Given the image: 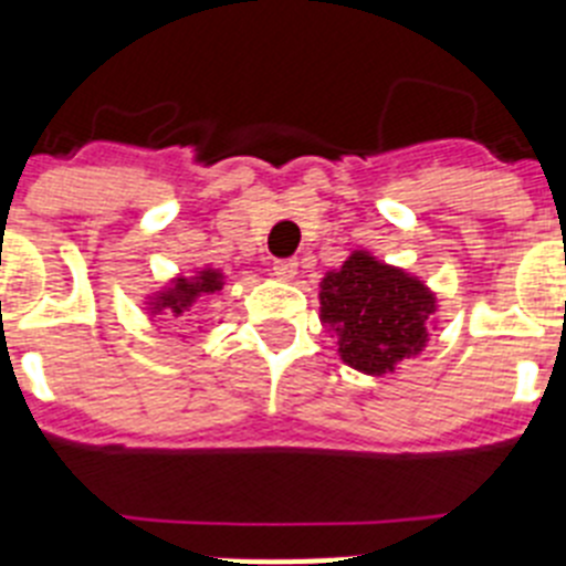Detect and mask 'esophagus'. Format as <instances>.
Wrapping results in <instances>:
<instances>
[{
	"label": "esophagus",
	"mask_w": 566,
	"mask_h": 566,
	"mask_svg": "<svg viewBox=\"0 0 566 566\" xmlns=\"http://www.w3.org/2000/svg\"><path fill=\"white\" fill-rule=\"evenodd\" d=\"M274 274H277L280 280H294L297 277V263H294V260H277V263H274Z\"/></svg>",
	"instance_id": "esophagus-1"
}]
</instances>
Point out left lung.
I'll return each mask as SVG.
<instances>
[{
  "label": "left lung",
  "mask_w": 566,
  "mask_h": 566,
  "mask_svg": "<svg viewBox=\"0 0 566 566\" xmlns=\"http://www.w3.org/2000/svg\"><path fill=\"white\" fill-rule=\"evenodd\" d=\"M437 317V292L368 249H354L319 280V323L337 337L339 359L368 377L394 374L399 363L419 357Z\"/></svg>",
  "instance_id": "8db88e82"
}]
</instances>
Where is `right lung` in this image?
Wrapping results in <instances>:
<instances>
[{
	"mask_svg": "<svg viewBox=\"0 0 566 566\" xmlns=\"http://www.w3.org/2000/svg\"><path fill=\"white\" fill-rule=\"evenodd\" d=\"M227 274L221 269H212V266H201L195 269L192 274H175L164 283L158 292H149L144 297V312L147 317H187L192 312V306L198 303L201 297L207 294H218L223 286H227Z\"/></svg>",
	"mask_w": 566,
	"mask_h": 566,
	"instance_id": "1",
	"label": "right lung"
}]
</instances>
